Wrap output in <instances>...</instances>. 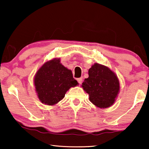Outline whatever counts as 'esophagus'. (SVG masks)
Returning a JSON list of instances; mask_svg holds the SVG:
<instances>
[{"label": "esophagus", "instance_id": "esophagus-1", "mask_svg": "<svg viewBox=\"0 0 149 149\" xmlns=\"http://www.w3.org/2000/svg\"><path fill=\"white\" fill-rule=\"evenodd\" d=\"M77 81H78V83H79V84H81V83H82V82H83V78H82V77L77 79Z\"/></svg>", "mask_w": 149, "mask_h": 149}]
</instances>
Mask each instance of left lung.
<instances>
[{"instance_id":"left-lung-1","label":"left lung","mask_w":149,"mask_h":149,"mask_svg":"<svg viewBox=\"0 0 149 149\" xmlns=\"http://www.w3.org/2000/svg\"><path fill=\"white\" fill-rule=\"evenodd\" d=\"M89 77L82 87L89 94V100L97 107L106 109L115 103L119 92V81L115 73L104 65L95 63L89 69Z\"/></svg>"}]
</instances>
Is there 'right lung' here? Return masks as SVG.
Wrapping results in <instances>:
<instances>
[{"label":"right lung","instance_id":"add662e5","mask_svg":"<svg viewBox=\"0 0 149 149\" xmlns=\"http://www.w3.org/2000/svg\"><path fill=\"white\" fill-rule=\"evenodd\" d=\"M34 83L40 101L50 106L62 100L70 87L79 85L72 71L63 66L58 58L48 61L38 69Z\"/></svg>","mask_w":149,"mask_h":149}]
</instances>
